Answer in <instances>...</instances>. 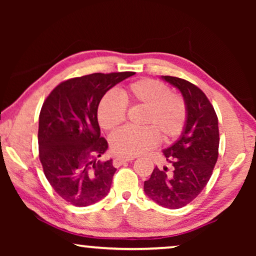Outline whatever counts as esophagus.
Here are the masks:
<instances>
[{
	"label": "esophagus",
	"mask_w": 256,
	"mask_h": 256,
	"mask_svg": "<svg viewBox=\"0 0 256 256\" xmlns=\"http://www.w3.org/2000/svg\"><path fill=\"white\" fill-rule=\"evenodd\" d=\"M132 160H133V158H130V157H124V158L123 157H116L114 159V162H112V164H114L115 167H118L122 164L126 162H132Z\"/></svg>",
	"instance_id": "obj_1"
}]
</instances>
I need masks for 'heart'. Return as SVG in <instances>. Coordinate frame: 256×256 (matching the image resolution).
Here are the masks:
<instances>
[{
    "label": "heart",
    "mask_w": 256,
    "mask_h": 256,
    "mask_svg": "<svg viewBox=\"0 0 256 256\" xmlns=\"http://www.w3.org/2000/svg\"><path fill=\"white\" fill-rule=\"evenodd\" d=\"M107 92L98 105L97 116L100 126L108 131L124 122L126 104L146 107L142 124L146 126L123 128L110 138L112 149L122 157H134L157 144L180 136L186 122V104L180 94L170 92V86L152 79H141L120 90Z\"/></svg>",
    "instance_id": "obj_1"
}]
</instances>
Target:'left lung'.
<instances>
[{
  "label": "left lung",
  "mask_w": 256,
  "mask_h": 256,
  "mask_svg": "<svg viewBox=\"0 0 256 256\" xmlns=\"http://www.w3.org/2000/svg\"><path fill=\"white\" fill-rule=\"evenodd\" d=\"M162 79L180 90L188 115L178 140L162 150L172 170L156 167L144 188L157 204L180 209L202 192L212 175L218 159V118L209 99L196 86L176 76H162Z\"/></svg>",
  "instance_id": "1"
}]
</instances>
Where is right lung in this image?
<instances>
[{"instance_id": "right-lung-1", "label": "right lung", "mask_w": 256, "mask_h": 256, "mask_svg": "<svg viewBox=\"0 0 256 256\" xmlns=\"http://www.w3.org/2000/svg\"><path fill=\"white\" fill-rule=\"evenodd\" d=\"M133 72L73 78L60 84L42 104L38 128L40 159L47 180L76 206L100 201L110 190L112 160H97L108 149L100 136L97 110L108 90Z\"/></svg>"}]
</instances>
